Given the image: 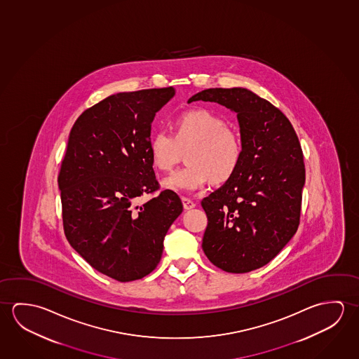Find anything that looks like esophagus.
Here are the masks:
<instances>
[{"mask_svg": "<svg viewBox=\"0 0 359 359\" xmlns=\"http://www.w3.org/2000/svg\"><path fill=\"white\" fill-rule=\"evenodd\" d=\"M182 203L184 210H192V208L196 207V203H194V201L187 198V197H182Z\"/></svg>", "mask_w": 359, "mask_h": 359, "instance_id": "34e87169", "label": "esophagus"}]
</instances>
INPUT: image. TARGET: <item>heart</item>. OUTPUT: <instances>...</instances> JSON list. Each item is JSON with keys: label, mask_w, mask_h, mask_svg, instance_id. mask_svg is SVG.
Masks as SVG:
<instances>
[{"label": "heart", "mask_w": 359, "mask_h": 359, "mask_svg": "<svg viewBox=\"0 0 359 359\" xmlns=\"http://www.w3.org/2000/svg\"><path fill=\"white\" fill-rule=\"evenodd\" d=\"M226 122L205 109H192L178 116L175 136L157 131L149 140L148 154L154 167L170 171L175 165L180 148L188 149V165L173 172L163 181L172 191H196L210 182H224L233 176L242 158V142Z\"/></svg>", "instance_id": "heart-1"}]
</instances>
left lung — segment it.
Masks as SVG:
<instances>
[{"mask_svg":"<svg viewBox=\"0 0 359 359\" xmlns=\"http://www.w3.org/2000/svg\"><path fill=\"white\" fill-rule=\"evenodd\" d=\"M194 101L237 114L242 158L201 202L208 218L202 248L216 267L247 273L271 262L298 229L306 181L301 143L285 114L247 88H208Z\"/></svg>","mask_w":359,"mask_h":359,"instance_id":"left-lung-1","label":"left lung"}]
</instances>
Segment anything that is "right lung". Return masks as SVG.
<instances>
[{
  "label": "right lung",
  "mask_w": 359,
  "mask_h": 359,
  "mask_svg": "<svg viewBox=\"0 0 359 359\" xmlns=\"http://www.w3.org/2000/svg\"><path fill=\"white\" fill-rule=\"evenodd\" d=\"M173 87L121 92L86 109L69 132L58 175L63 229L79 255L118 282L151 273L168 228L183 211L176 192L160 189L148 144L156 112Z\"/></svg>",
  "instance_id": "obj_1"
}]
</instances>
